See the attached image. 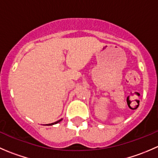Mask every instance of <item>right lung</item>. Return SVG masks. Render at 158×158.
I'll return each instance as SVG.
<instances>
[{
	"mask_svg": "<svg viewBox=\"0 0 158 158\" xmlns=\"http://www.w3.org/2000/svg\"><path fill=\"white\" fill-rule=\"evenodd\" d=\"M60 121H62V119H60V120H59V121H57V122H54V123H51V124H49V125H54V124H56V123H58V122H60Z\"/></svg>",
	"mask_w": 158,
	"mask_h": 158,
	"instance_id": "right-lung-1",
	"label": "right lung"
}]
</instances>
